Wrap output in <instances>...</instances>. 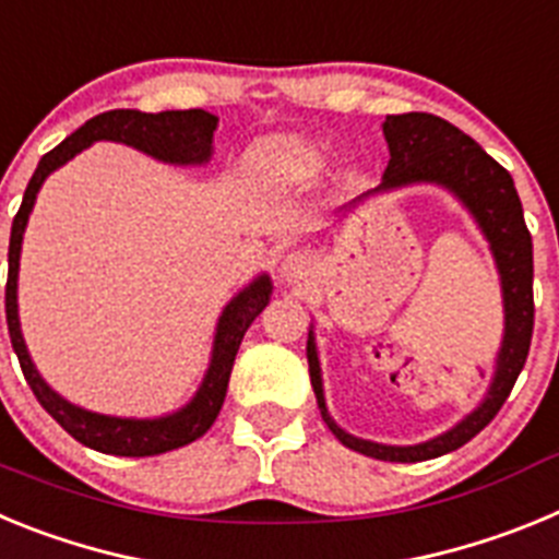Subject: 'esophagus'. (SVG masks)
Segmentation results:
<instances>
[{
    "label": "esophagus",
    "mask_w": 559,
    "mask_h": 559,
    "mask_svg": "<svg viewBox=\"0 0 559 559\" xmlns=\"http://www.w3.org/2000/svg\"><path fill=\"white\" fill-rule=\"evenodd\" d=\"M308 269L310 263L302 251H290V254L283 257V263H280V271H283V276L288 283H299L302 276H308Z\"/></svg>",
    "instance_id": "1"
}]
</instances>
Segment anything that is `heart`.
Returning a JSON list of instances; mask_svg holds the SVG:
<instances>
[{
  "label": "heart",
  "instance_id": "heart-1",
  "mask_svg": "<svg viewBox=\"0 0 559 559\" xmlns=\"http://www.w3.org/2000/svg\"><path fill=\"white\" fill-rule=\"evenodd\" d=\"M251 170L257 179H269L274 185H296L322 170V153L302 142L280 140L251 156Z\"/></svg>",
  "mask_w": 559,
  "mask_h": 559
}]
</instances>
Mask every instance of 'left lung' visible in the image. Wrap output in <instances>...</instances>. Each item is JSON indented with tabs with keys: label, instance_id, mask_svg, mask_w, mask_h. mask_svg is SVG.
<instances>
[{
	"label": "left lung",
	"instance_id": "obj_1",
	"mask_svg": "<svg viewBox=\"0 0 559 559\" xmlns=\"http://www.w3.org/2000/svg\"><path fill=\"white\" fill-rule=\"evenodd\" d=\"M383 133H386L392 159H389L383 185L378 190H392V187L412 185V181H437V185L456 192V199L473 212V218L478 221V226L490 240L498 274H501L503 313H507L496 374H492L490 392L471 417H464L456 428L431 439V442L408 448L378 445V442L349 437L347 431H341L335 426L328 414V406H324L322 372H319L313 335L308 338L310 383H313L316 400H319V412H322L324 423H328V428L335 433L341 445L364 453V456L383 459V462H426V459H437L442 453L456 451L464 442H471L496 417L498 408L503 406V400L510 397L518 374L526 364L532 328H535L532 235L526 229V221H523V206L510 173L503 170L490 153H484V147L464 131H459L456 126H451L442 117H433V114L408 111L389 114L386 122H383Z\"/></svg>",
	"mask_w": 559,
	"mask_h": 559
}]
</instances>
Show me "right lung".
<instances>
[{"instance_id":"right-lung-1","label":"right lung","mask_w":559,"mask_h":559,"mask_svg":"<svg viewBox=\"0 0 559 559\" xmlns=\"http://www.w3.org/2000/svg\"><path fill=\"white\" fill-rule=\"evenodd\" d=\"M218 126V117L204 108H187V111H159L145 114L136 108H114L103 111L97 117L78 128L72 136L44 153L38 162L27 190H24L22 206H19L13 229H10V249H8V285H4V316H8V333L10 344L16 349L19 364H22L24 380L29 383L36 400L44 406V412L56 419L58 426L75 437L81 445L95 448L100 453L111 456H156V453L176 451L181 445H190L199 437L210 431V426L218 417L224 406L226 386H229V374L235 367V355L243 333L254 322L260 310L269 305L271 283L269 276H260L243 294H237L226 305L224 316L218 322L215 333V349H212V364L201 383L199 394L192 397L190 406L170 417L159 419H122L106 417V414L86 412L56 394L36 372L33 360H29L27 347H24L22 330H19V310H16V276H19V251H22V235L27 226L29 210L36 204V192L44 185L49 173L69 162L75 153L88 147L97 140L126 142V145L140 147L162 162L173 165H204L212 153V133Z\"/></svg>"}]
</instances>
